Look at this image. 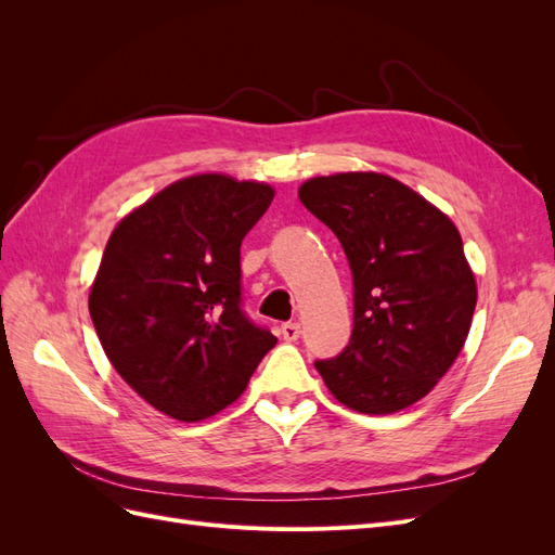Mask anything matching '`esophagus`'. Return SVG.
Returning <instances> with one entry per match:
<instances>
[{"mask_svg":"<svg viewBox=\"0 0 555 555\" xmlns=\"http://www.w3.org/2000/svg\"><path fill=\"white\" fill-rule=\"evenodd\" d=\"M280 333H282V338L287 340V343H296V340L300 338V324H298V322L282 324V326H280Z\"/></svg>","mask_w":555,"mask_h":555,"instance_id":"1","label":"esophagus"}]
</instances>
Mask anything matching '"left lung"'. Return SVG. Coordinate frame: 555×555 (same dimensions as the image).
I'll list each match as a JSON object with an SVG mask.
<instances>
[{"mask_svg": "<svg viewBox=\"0 0 555 555\" xmlns=\"http://www.w3.org/2000/svg\"><path fill=\"white\" fill-rule=\"evenodd\" d=\"M298 198L338 236L354 278L351 340L314 367L354 412L414 405L459 359L477 306L456 224L408 184L375 171L310 178Z\"/></svg>", "mask_w": 555, "mask_h": 555, "instance_id": "8db88e82", "label": "left lung"}]
</instances>
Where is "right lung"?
I'll return each instance as SVG.
<instances>
[{"instance_id":"add662e5","label":"right lung","mask_w":555,"mask_h":555,"mask_svg":"<svg viewBox=\"0 0 555 555\" xmlns=\"http://www.w3.org/2000/svg\"><path fill=\"white\" fill-rule=\"evenodd\" d=\"M275 190L224 173L180 178L113 229L90 287L108 361L178 422L231 405L278 338L241 310V243Z\"/></svg>"}]
</instances>
